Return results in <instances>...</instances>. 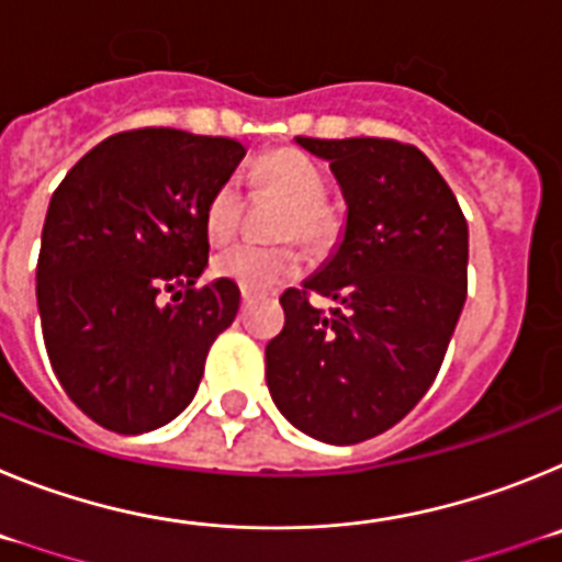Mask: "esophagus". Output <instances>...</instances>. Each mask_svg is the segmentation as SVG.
Wrapping results in <instances>:
<instances>
[{
    "mask_svg": "<svg viewBox=\"0 0 562 562\" xmlns=\"http://www.w3.org/2000/svg\"><path fill=\"white\" fill-rule=\"evenodd\" d=\"M250 304V292H241V306Z\"/></svg>",
    "mask_w": 562,
    "mask_h": 562,
    "instance_id": "obj_1",
    "label": "esophagus"
}]
</instances>
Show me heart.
Returning <instances> with one entry per match:
<instances>
[{"label":"heart","instance_id":"heart-1","mask_svg":"<svg viewBox=\"0 0 562 562\" xmlns=\"http://www.w3.org/2000/svg\"><path fill=\"white\" fill-rule=\"evenodd\" d=\"M252 180L265 191L276 193L290 202L284 222H281V238H301L306 245L321 247L329 241L331 222L329 211L324 207L326 200V177L324 171L310 160L304 151L281 148L267 154L252 171ZM241 222V188L238 180H225L205 205V231L211 241L225 245L236 236ZM304 256L295 247H252L238 245L220 252L213 258V272L225 281H233L245 292H270L284 286L286 281L301 276Z\"/></svg>","mask_w":562,"mask_h":562}]
</instances>
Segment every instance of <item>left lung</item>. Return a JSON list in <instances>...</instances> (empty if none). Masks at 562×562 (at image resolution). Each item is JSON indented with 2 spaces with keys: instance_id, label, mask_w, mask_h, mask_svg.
Instances as JSON below:
<instances>
[{
  "instance_id": "1",
  "label": "left lung",
  "mask_w": 562,
  "mask_h": 562,
  "mask_svg": "<svg viewBox=\"0 0 562 562\" xmlns=\"http://www.w3.org/2000/svg\"><path fill=\"white\" fill-rule=\"evenodd\" d=\"M346 200L335 252L281 295L267 389L301 434L357 445L394 428L439 374L467 297V222L414 146L382 137L315 140ZM310 294L336 301L317 311Z\"/></svg>"
}]
</instances>
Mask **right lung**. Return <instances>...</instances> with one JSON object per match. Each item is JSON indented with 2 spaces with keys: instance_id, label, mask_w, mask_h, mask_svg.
Returning a JSON list of instances; mask_svg holds the SVG:
<instances>
[{
  "instance_id": "right-lung-1",
  "label": "right lung",
  "mask_w": 562,
  "mask_h": 562,
  "mask_svg": "<svg viewBox=\"0 0 562 562\" xmlns=\"http://www.w3.org/2000/svg\"><path fill=\"white\" fill-rule=\"evenodd\" d=\"M245 154L227 137L134 128L83 154L49 200L36 267L44 346L69 400L114 434L177 419L236 317L233 281H196L211 250L205 205Z\"/></svg>"
}]
</instances>
